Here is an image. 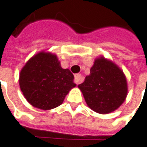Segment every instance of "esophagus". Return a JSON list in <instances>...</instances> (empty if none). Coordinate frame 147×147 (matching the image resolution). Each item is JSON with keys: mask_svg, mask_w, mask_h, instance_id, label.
<instances>
[{"mask_svg": "<svg viewBox=\"0 0 147 147\" xmlns=\"http://www.w3.org/2000/svg\"><path fill=\"white\" fill-rule=\"evenodd\" d=\"M83 80H84V77L81 76L80 74L75 75V82L76 84H80L81 82H83Z\"/></svg>", "mask_w": 147, "mask_h": 147, "instance_id": "obj_1", "label": "esophagus"}]
</instances>
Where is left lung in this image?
I'll return each mask as SVG.
<instances>
[{"label":"left lung","mask_w":147,"mask_h":147,"mask_svg":"<svg viewBox=\"0 0 147 147\" xmlns=\"http://www.w3.org/2000/svg\"><path fill=\"white\" fill-rule=\"evenodd\" d=\"M78 87L88 107L101 115L118 109L128 94V83L123 71L102 55L94 60L90 75Z\"/></svg>","instance_id":"left-lung-1"}]
</instances>
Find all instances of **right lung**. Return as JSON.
<instances>
[{"mask_svg": "<svg viewBox=\"0 0 147 147\" xmlns=\"http://www.w3.org/2000/svg\"><path fill=\"white\" fill-rule=\"evenodd\" d=\"M19 86L32 107L51 110L62 104L76 84L68 68H62L57 55L45 50L30 57L19 73Z\"/></svg>", "mask_w": 147, "mask_h": 147, "instance_id": "add662e5", "label": "right lung"}]
</instances>
